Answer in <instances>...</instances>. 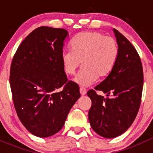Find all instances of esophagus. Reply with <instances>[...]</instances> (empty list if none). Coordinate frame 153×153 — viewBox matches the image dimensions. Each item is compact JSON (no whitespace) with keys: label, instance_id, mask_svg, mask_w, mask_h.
Returning <instances> with one entry per match:
<instances>
[{"label":"esophagus","instance_id":"1","mask_svg":"<svg viewBox=\"0 0 153 153\" xmlns=\"http://www.w3.org/2000/svg\"><path fill=\"white\" fill-rule=\"evenodd\" d=\"M79 93H80V94L82 96H84L86 94V90H85L84 88H82V87H81V88L79 89Z\"/></svg>","mask_w":153,"mask_h":153}]
</instances>
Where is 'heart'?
<instances>
[{
	"label": "heart",
	"instance_id": "b5f03b06",
	"mask_svg": "<svg viewBox=\"0 0 153 153\" xmlns=\"http://www.w3.org/2000/svg\"><path fill=\"white\" fill-rule=\"evenodd\" d=\"M71 51L62 53L64 72L74 75L78 67L83 68L74 81L82 86H90L98 78L107 76L113 71L119 56L117 40L96 31L78 33L70 42Z\"/></svg>",
	"mask_w": 153,
	"mask_h": 153
}]
</instances>
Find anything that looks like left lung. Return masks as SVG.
Wrapping results in <instances>:
<instances>
[{"label":"left lung","mask_w":153,"mask_h":153,"mask_svg":"<svg viewBox=\"0 0 153 153\" xmlns=\"http://www.w3.org/2000/svg\"><path fill=\"white\" fill-rule=\"evenodd\" d=\"M119 46L114 68L95 90L106 93V98L90 90L87 96L92 106L88 113L92 129L107 139L117 137L132 124L141 102L143 71L141 60L130 42L113 29Z\"/></svg>","instance_id":"left-lung-1"}]
</instances>
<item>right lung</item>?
<instances>
[{"instance_id":"add662e5","label":"right lung","mask_w":153,"mask_h":153,"mask_svg":"<svg viewBox=\"0 0 153 153\" xmlns=\"http://www.w3.org/2000/svg\"><path fill=\"white\" fill-rule=\"evenodd\" d=\"M68 36L65 29L36 28L19 46L12 60L10 84L16 112L24 127L38 137L59 132L80 97L79 86L67 82L62 63Z\"/></svg>"}]
</instances>
